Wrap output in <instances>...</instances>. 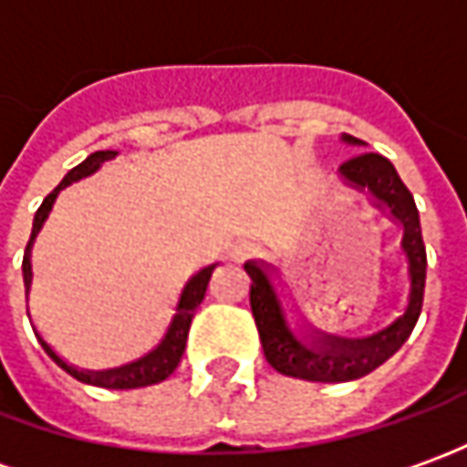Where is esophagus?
<instances>
[{
	"label": "esophagus",
	"mask_w": 467,
	"mask_h": 467,
	"mask_svg": "<svg viewBox=\"0 0 467 467\" xmlns=\"http://www.w3.org/2000/svg\"><path fill=\"white\" fill-rule=\"evenodd\" d=\"M256 254H259V246L249 244V241H239V244L231 249V259H234V262H246V259H252V256Z\"/></svg>",
	"instance_id": "obj_1"
}]
</instances>
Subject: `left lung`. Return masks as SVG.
Returning a JSON list of instances; mask_svg holds the SVG:
<instances>
[{
    "mask_svg": "<svg viewBox=\"0 0 467 467\" xmlns=\"http://www.w3.org/2000/svg\"><path fill=\"white\" fill-rule=\"evenodd\" d=\"M342 143L365 149V140L342 133ZM339 177L347 187L365 192L372 208L388 215L401 228V256L406 262L409 277V296L399 318H393L388 327L372 331L368 337H339L321 328L290 324L287 308L283 306V296L277 293V285L272 280V265L262 259H249L244 265L246 275L252 277V314L265 358L272 368L290 378L311 380V383H344L358 380L375 368H380L390 359L403 342L411 337L421 303H424V280H427V249L421 239V223L416 211L414 195L401 182L396 167L380 153L362 151L344 161L339 167Z\"/></svg>",
    "mask_w": 467,
    "mask_h": 467,
    "instance_id": "1",
    "label": "left lung"
}]
</instances>
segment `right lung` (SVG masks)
Listing matches in <instances>:
<instances>
[{"label": "right lung", "instance_id": "add662e5", "mask_svg": "<svg viewBox=\"0 0 467 467\" xmlns=\"http://www.w3.org/2000/svg\"><path fill=\"white\" fill-rule=\"evenodd\" d=\"M115 156H118V151H109V149L108 151L89 153L79 167L71 169L64 180H61V184L53 190L51 195L40 202L36 218H33V234H30V241H27V246H25V256H22L25 298H30V287H33V246H36L40 228L46 226V221H48V215H51L53 205H56V197L61 195V190H66L68 184L79 182L84 177H92L97 169L102 167L105 161H109V159H115ZM215 267H218V265H208V267H202L200 272H195V275L184 283L182 293H180V300H177V306H174V316H171V321H169L167 331H164V337L159 339V344H156L153 349H149L146 355H140L139 359L125 362L120 368H109V370H81L77 365L66 362V359L53 349L51 344L43 339V334L37 331L36 324H33V321H30V324H33V331H36L40 347L46 349V355H48L61 370H66L71 378H77L81 383H89V386L97 388H109V390H130V388L153 386V383L167 380L169 375L177 370V365H180V359H182L184 355V344H187V331H190V324H192V316H195L197 306L205 298V290H208V283H211V275Z\"/></svg>", "mask_w": 467, "mask_h": 467}]
</instances>
